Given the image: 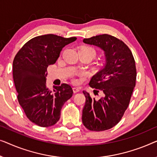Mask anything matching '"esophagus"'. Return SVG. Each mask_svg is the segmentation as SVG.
I'll return each instance as SVG.
<instances>
[{"label":"esophagus","mask_w":157,"mask_h":157,"mask_svg":"<svg viewBox=\"0 0 157 157\" xmlns=\"http://www.w3.org/2000/svg\"><path fill=\"white\" fill-rule=\"evenodd\" d=\"M72 90H73L74 93H77V92H79L80 89H79V88H78V87H73V88H72Z\"/></svg>","instance_id":"34e87169"}]
</instances>
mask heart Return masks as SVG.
<instances>
[{"mask_svg":"<svg viewBox=\"0 0 157 157\" xmlns=\"http://www.w3.org/2000/svg\"><path fill=\"white\" fill-rule=\"evenodd\" d=\"M82 50H88V51L91 52L92 54H93V56L94 57L96 55V52L95 50H94V48H92L91 47H89V46H85V47H83L82 48ZM75 82H76V80H75Z\"/></svg>","mask_w":157,"mask_h":157,"instance_id":"obj_1","label":"heart"}]
</instances>
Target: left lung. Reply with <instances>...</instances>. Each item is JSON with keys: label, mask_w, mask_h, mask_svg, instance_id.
<instances>
[{"label": "left lung", "mask_w": 157, "mask_h": 157, "mask_svg": "<svg viewBox=\"0 0 157 157\" xmlns=\"http://www.w3.org/2000/svg\"><path fill=\"white\" fill-rule=\"evenodd\" d=\"M83 42L102 50L105 64L89 83L91 87L100 90L103 97L96 100L83 91L86 101L82 120L91 131H105L118 124L127 109L136 85L135 61L127 45L112 35H96Z\"/></svg>", "instance_id": "1"}]
</instances>
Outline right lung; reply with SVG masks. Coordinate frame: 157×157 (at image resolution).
Returning <instances> with one entry per match:
<instances>
[{
	"label": "right lung",
	"mask_w": 157,
	"mask_h": 157,
	"mask_svg": "<svg viewBox=\"0 0 157 157\" xmlns=\"http://www.w3.org/2000/svg\"><path fill=\"white\" fill-rule=\"evenodd\" d=\"M76 40L53 34L40 35L27 42L15 57L13 75L17 100L27 117L40 127L56 124L63 105L72 96L67 84L53 86L56 90L50 91L46 85V71L56 63L63 48Z\"/></svg>",
	"instance_id": "1"
}]
</instances>
